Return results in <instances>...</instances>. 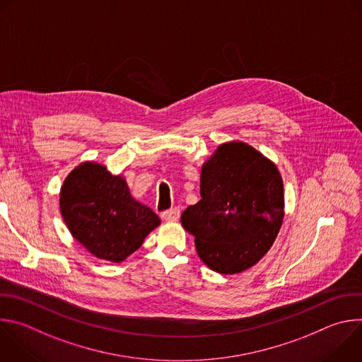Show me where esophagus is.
<instances>
[{"label":"esophagus","mask_w":362,"mask_h":362,"mask_svg":"<svg viewBox=\"0 0 362 362\" xmlns=\"http://www.w3.org/2000/svg\"><path fill=\"white\" fill-rule=\"evenodd\" d=\"M179 216H180V209H179V208H172V209L165 211V212L162 214V218H163L166 222H175V221L179 219Z\"/></svg>","instance_id":"34e87169"}]
</instances>
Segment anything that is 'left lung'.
Returning <instances> with one entry per match:
<instances>
[{
	"label": "left lung",
	"mask_w": 362,
	"mask_h": 362,
	"mask_svg": "<svg viewBox=\"0 0 362 362\" xmlns=\"http://www.w3.org/2000/svg\"><path fill=\"white\" fill-rule=\"evenodd\" d=\"M202 199L182 214L200 259L233 275L259 262L284 221V182L274 162L243 141L215 150L200 172Z\"/></svg>",
	"instance_id": "8db88e82"
}]
</instances>
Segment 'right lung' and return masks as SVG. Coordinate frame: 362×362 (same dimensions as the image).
<instances>
[{"label":"right lung","instance_id":"1","mask_svg":"<svg viewBox=\"0 0 362 362\" xmlns=\"http://www.w3.org/2000/svg\"><path fill=\"white\" fill-rule=\"evenodd\" d=\"M60 211L73 238L98 259L123 262L160 225L159 216L137 202L122 175L84 162L66 177Z\"/></svg>","mask_w":362,"mask_h":362}]
</instances>
